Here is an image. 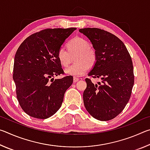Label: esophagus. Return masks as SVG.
Wrapping results in <instances>:
<instances>
[{
    "label": "esophagus",
    "mask_w": 150,
    "mask_h": 150,
    "mask_svg": "<svg viewBox=\"0 0 150 150\" xmlns=\"http://www.w3.org/2000/svg\"><path fill=\"white\" fill-rule=\"evenodd\" d=\"M79 80V78L75 77H73V82H74V83L77 82V81H78Z\"/></svg>",
    "instance_id": "34e87169"
}]
</instances>
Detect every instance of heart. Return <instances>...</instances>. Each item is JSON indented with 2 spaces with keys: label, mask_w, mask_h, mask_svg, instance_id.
<instances>
[{
  "label": "heart",
  "mask_w": 150,
  "mask_h": 150,
  "mask_svg": "<svg viewBox=\"0 0 150 150\" xmlns=\"http://www.w3.org/2000/svg\"><path fill=\"white\" fill-rule=\"evenodd\" d=\"M68 51L60 47L57 53V57L61 65L67 67L70 63V55L77 54L75 62L77 63L65 69L68 75L74 77H81L87 72L89 66H93L96 62V53L89 47V43L81 37H75L67 43Z\"/></svg>",
  "instance_id": "1"
}]
</instances>
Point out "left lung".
I'll return each mask as SVG.
<instances>
[{"label":"left lung","mask_w":150,"mask_h":150,"mask_svg":"<svg viewBox=\"0 0 150 150\" xmlns=\"http://www.w3.org/2000/svg\"><path fill=\"white\" fill-rule=\"evenodd\" d=\"M79 32L89 39L96 53V62L88 76L102 80L94 85L85 79V108L98 120H112L124 110L130 98L134 83L130 55L124 43L107 31L87 28L80 29Z\"/></svg>","instance_id":"obj_1"}]
</instances>
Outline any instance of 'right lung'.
<instances>
[{"label": "right lung", "instance_id": "obj_1", "mask_svg": "<svg viewBox=\"0 0 150 150\" xmlns=\"http://www.w3.org/2000/svg\"><path fill=\"white\" fill-rule=\"evenodd\" d=\"M75 30H43L28 37L16 51L13 69L16 97L22 110L32 117L46 119L54 115L72 85L71 75L54 77L64 73L57 53Z\"/></svg>", "mask_w": 150, "mask_h": 150}]
</instances>
